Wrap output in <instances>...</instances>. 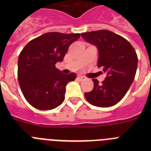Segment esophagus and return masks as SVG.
Masks as SVG:
<instances>
[{"mask_svg": "<svg viewBox=\"0 0 151 151\" xmlns=\"http://www.w3.org/2000/svg\"><path fill=\"white\" fill-rule=\"evenodd\" d=\"M77 78H78V79H79V80H85V78H86L85 76H81V75H78Z\"/></svg>", "mask_w": 151, "mask_h": 151, "instance_id": "obj_1", "label": "esophagus"}]
</instances>
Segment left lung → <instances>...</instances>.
I'll use <instances>...</instances> for the list:
<instances>
[{
    "label": "left lung",
    "mask_w": 151,
    "mask_h": 151,
    "mask_svg": "<svg viewBox=\"0 0 151 151\" xmlns=\"http://www.w3.org/2000/svg\"><path fill=\"white\" fill-rule=\"evenodd\" d=\"M88 43L97 47V67L106 73L100 84L93 78L94 88L85 93L91 104L109 107L123 98L134 81L138 66V57L133 47L122 36L108 30H98L81 34Z\"/></svg>",
    "instance_id": "obj_1"
}]
</instances>
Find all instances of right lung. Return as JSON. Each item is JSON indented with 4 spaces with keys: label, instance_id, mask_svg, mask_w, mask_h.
<instances>
[{
    "label": "right lung",
    "instance_id": "right-lung-1",
    "mask_svg": "<svg viewBox=\"0 0 151 151\" xmlns=\"http://www.w3.org/2000/svg\"><path fill=\"white\" fill-rule=\"evenodd\" d=\"M80 34L47 32L29 41L18 58V81L26 101L36 109L49 110L63 102L66 86L76 74L55 67Z\"/></svg>",
    "mask_w": 151,
    "mask_h": 151
}]
</instances>
